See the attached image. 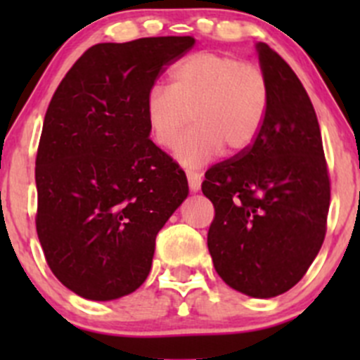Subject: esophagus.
Listing matches in <instances>:
<instances>
[{
  "label": "esophagus",
  "mask_w": 360,
  "mask_h": 360,
  "mask_svg": "<svg viewBox=\"0 0 360 360\" xmlns=\"http://www.w3.org/2000/svg\"><path fill=\"white\" fill-rule=\"evenodd\" d=\"M186 177H188V184H190V190L193 193H197L200 190V184H202V172L198 170H186Z\"/></svg>",
  "instance_id": "34e87169"
}]
</instances>
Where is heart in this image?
Listing matches in <instances>:
<instances>
[{"instance_id": "b5f03b06", "label": "heart", "mask_w": 360, "mask_h": 360, "mask_svg": "<svg viewBox=\"0 0 360 360\" xmlns=\"http://www.w3.org/2000/svg\"><path fill=\"white\" fill-rule=\"evenodd\" d=\"M268 83L256 64L219 52H197L170 71V86L153 85L144 99L148 127L155 143L170 148L190 122L193 125L176 146L186 165H202L221 150L238 155L249 150L263 129Z\"/></svg>"}]
</instances>
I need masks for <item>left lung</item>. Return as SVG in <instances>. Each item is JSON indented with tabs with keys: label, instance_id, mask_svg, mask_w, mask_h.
Here are the masks:
<instances>
[{
	"label": "left lung",
	"instance_id": "1",
	"mask_svg": "<svg viewBox=\"0 0 360 360\" xmlns=\"http://www.w3.org/2000/svg\"><path fill=\"white\" fill-rule=\"evenodd\" d=\"M268 83L263 129L249 150L205 172L214 205L207 248L235 291L274 297L303 278L322 248L331 184L311 101L289 64L257 43Z\"/></svg>",
	"mask_w": 360,
	"mask_h": 360
}]
</instances>
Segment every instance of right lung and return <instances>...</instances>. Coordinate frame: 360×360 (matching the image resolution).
<instances>
[{
    "label": "right lung",
    "mask_w": 360,
    "mask_h": 360,
    "mask_svg": "<svg viewBox=\"0 0 360 360\" xmlns=\"http://www.w3.org/2000/svg\"><path fill=\"white\" fill-rule=\"evenodd\" d=\"M191 36L99 43L46 110L36 155V231L52 274L92 301L134 292L155 240L188 197L186 174L150 139L144 99Z\"/></svg>",
    "instance_id": "right-lung-1"
}]
</instances>
